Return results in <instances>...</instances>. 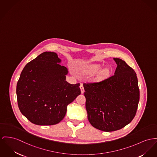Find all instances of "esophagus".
Here are the masks:
<instances>
[{
  "label": "esophagus",
  "instance_id": "obj_1",
  "mask_svg": "<svg viewBox=\"0 0 157 157\" xmlns=\"http://www.w3.org/2000/svg\"><path fill=\"white\" fill-rule=\"evenodd\" d=\"M80 87L81 93H82V94H83L84 92V89L83 86V84H81V85H80Z\"/></svg>",
  "mask_w": 157,
  "mask_h": 157
}]
</instances>
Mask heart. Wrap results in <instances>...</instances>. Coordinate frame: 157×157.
I'll use <instances>...</instances> for the list:
<instances>
[{
    "mask_svg": "<svg viewBox=\"0 0 157 157\" xmlns=\"http://www.w3.org/2000/svg\"><path fill=\"white\" fill-rule=\"evenodd\" d=\"M101 68V66L99 65H92L89 68V71L90 72H97ZM109 70L108 68H104L103 69H102L99 73L98 74V77L99 79H104L106 78L109 74Z\"/></svg>",
    "mask_w": 157,
    "mask_h": 157,
    "instance_id": "1",
    "label": "heart"
}]
</instances>
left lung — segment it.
Masks as SVG:
<instances>
[{"instance_id":"left-lung-1","label":"left lung","mask_w":157,"mask_h":157,"mask_svg":"<svg viewBox=\"0 0 157 157\" xmlns=\"http://www.w3.org/2000/svg\"><path fill=\"white\" fill-rule=\"evenodd\" d=\"M114 60L117 65L114 75L99 82L83 84L88 120L104 132L118 130L129 124L136 115L140 98L135 71L124 61Z\"/></svg>"}]
</instances>
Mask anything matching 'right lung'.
<instances>
[{
  "mask_svg": "<svg viewBox=\"0 0 157 157\" xmlns=\"http://www.w3.org/2000/svg\"><path fill=\"white\" fill-rule=\"evenodd\" d=\"M56 53L45 52L23 68L17 84L19 109L36 125L56 124L63 120L68 105L81 94L80 83L66 81L68 69Z\"/></svg>",
  "mask_w": 157,
  "mask_h": 157,
  "instance_id": "obj_1",
  "label": "right lung"
}]
</instances>
